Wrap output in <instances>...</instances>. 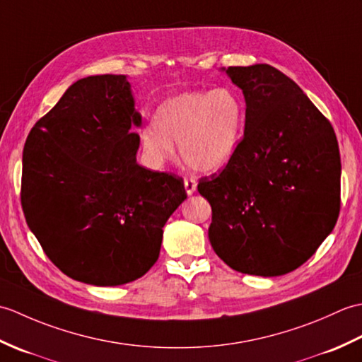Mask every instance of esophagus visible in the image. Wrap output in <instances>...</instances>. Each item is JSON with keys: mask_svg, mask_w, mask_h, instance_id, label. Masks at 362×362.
<instances>
[{"mask_svg": "<svg viewBox=\"0 0 362 362\" xmlns=\"http://www.w3.org/2000/svg\"><path fill=\"white\" fill-rule=\"evenodd\" d=\"M185 189H187V194L188 196H191L196 191V188H197V182H196V179H193V177H185Z\"/></svg>", "mask_w": 362, "mask_h": 362, "instance_id": "obj_1", "label": "esophagus"}]
</instances>
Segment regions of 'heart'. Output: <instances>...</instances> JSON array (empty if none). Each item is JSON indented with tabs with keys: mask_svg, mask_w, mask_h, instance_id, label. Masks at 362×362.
<instances>
[{
	"mask_svg": "<svg viewBox=\"0 0 362 362\" xmlns=\"http://www.w3.org/2000/svg\"><path fill=\"white\" fill-rule=\"evenodd\" d=\"M157 124L141 129L144 160L161 168L175 158L180 144L183 161L201 173L227 166L240 146L244 107L233 90H196L169 98L160 105Z\"/></svg>",
	"mask_w": 362,
	"mask_h": 362,
	"instance_id": "heart-1",
	"label": "heart"
}]
</instances>
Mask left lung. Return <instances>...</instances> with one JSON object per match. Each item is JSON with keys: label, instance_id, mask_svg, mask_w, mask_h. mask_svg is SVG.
<instances>
[{"label": "left lung", "instance_id": "8db88e82", "mask_svg": "<svg viewBox=\"0 0 362 362\" xmlns=\"http://www.w3.org/2000/svg\"><path fill=\"white\" fill-rule=\"evenodd\" d=\"M245 99L244 136L197 191L211 205L213 250L238 272L276 276L310 259L336 226L341 156L329 121L267 64L228 66Z\"/></svg>", "mask_w": 362, "mask_h": 362}]
</instances>
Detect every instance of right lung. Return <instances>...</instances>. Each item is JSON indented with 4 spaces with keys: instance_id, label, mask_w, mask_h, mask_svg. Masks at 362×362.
I'll use <instances>...</instances> for the list:
<instances>
[{
    "instance_id": "1",
    "label": "right lung",
    "mask_w": 362,
    "mask_h": 362,
    "mask_svg": "<svg viewBox=\"0 0 362 362\" xmlns=\"http://www.w3.org/2000/svg\"><path fill=\"white\" fill-rule=\"evenodd\" d=\"M140 126L126 76L101 74L74 82L28 135L23 211L46 257L73 280L140 279L187 199L180 177L136 163Z\"/></svg>"
}]
</instances>
